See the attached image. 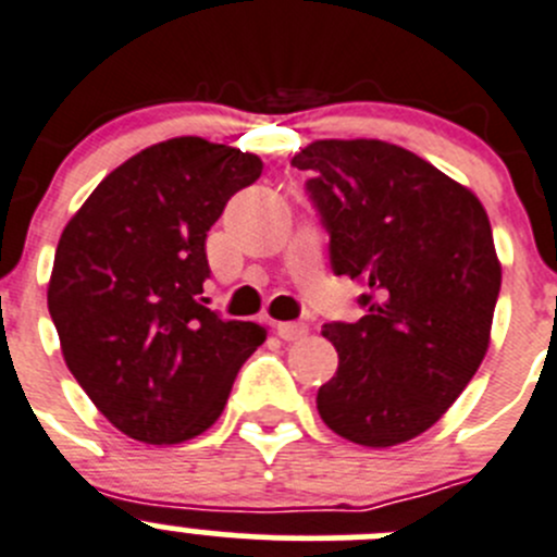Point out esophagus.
Segmentation results:
<instances>
[{
    "label": "esophagus",
    "instance_id": "34e87169",
    "mask_svg": "<svg viewBox=\"0 0 557 557\" xmlns=\"http://www.w3.org/2000/svg\"><path fill=\"white\" fill-rule=\"evenodd\" d=\"M276 333L281 341H300L308 335V327L302 322H278Z\"/></svg>",
    "mask_w": 557,
    "mask_h": 557
}]
</instances>
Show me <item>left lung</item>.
I'll return each instance as SVG.
<instances>
[{
  "label": "left lung",
  "instance_id": "obj_1",
  "mask_svg": "<svg viewBox=\"0 0 557 557\" xmlns=\"http://www.w3.org/2000/svg\"><path fill=\"white\" fill-rule=\"evenodd\" d=\"M330 230L335 276L368 289V313L322 335L338 371L317 393L324 425L395 447L436 425L482 366L500 260L479 197L395 143L313 140L292 157Z\"/></svg>",
  "mask_w": 557,
  "mask_h": 557
}]
</instances>
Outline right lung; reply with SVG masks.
<instances>
[{
  "label": "right lung",
  "instance_id": "1",
  "mask_svg": "<svg viewBox=\"0 0 557 557\" xmlns=\"http://www.w3.org/2000/svg\"><path fill=\"white\" fill-rule=\"evenodd\" d=\"M260 173L257 153L170 137L104 175L59 238L48 311L64 362L135 442L206 433L265 341L268 327L222 319L200 297L208 230Z\"/></svg>",
  "mask_w": 557,
  "mask_h": 557
}]
</instances>
